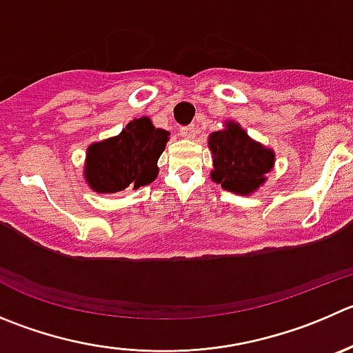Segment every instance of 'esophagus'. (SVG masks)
I'll use <instances>...</instances> for the list:
<instances>
[{
	"instance_id": "obj_1",
	"label": "esophagus",
	"mask_w": 353,
	"mask_h": 353,
	"mask_svg": "<svg viewBox=\"0 0 353 353\" xmlns=\"http://www.w3.org/2000/svg\"><path fill=\"white\" fill-rule=\"evenodd\" d=\"M180 135H182L183 139H194V137L197 135L196 124H187V126H182V128H180Z\"/></svg>"
}]
</instances>
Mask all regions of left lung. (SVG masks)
<instances>
[{"mask_svg":"<svg viewBox=\"0 0 353 353\" xmlns=\"http://www.w3.org/2000/svg\"><path fill=\"white\" fill-rule=\"evenodd\" d=\"M208 143L214 164L211 179L229 192L251 194L265 182V174L274 166V152L253 142L236 123L211 133Z\"/></svg>","mask_w":353,"mask_h":353,"instance_id":"left-lung-1","label":"left lung"}]
</instances>
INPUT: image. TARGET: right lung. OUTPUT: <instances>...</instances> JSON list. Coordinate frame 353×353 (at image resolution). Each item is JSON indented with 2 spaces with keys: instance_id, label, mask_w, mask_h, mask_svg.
<instances>
[{
  "instance_id": "right-lung-1",
  "label": "right lung",
  "mask_w": 353,
  "mask_h": 353,
  "mask_svg": "<svg viewBox=\"0 0 353 353\" xmlns=\"http://www.w3.org/2000/svg\"><path fill=\"white\" fill-rule=\"evenodd\" d=\"M164 130L154 128L149 117L133 119L119 137L88 147L85 176L95 192L116 194L139 189L157 176V159L166 147Z\"/></svg>"
}]
</instances>
